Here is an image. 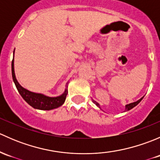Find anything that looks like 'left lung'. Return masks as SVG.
Segmentation results:
<instances>
[{
	"mask_svg": "<svg viewBox=\"0 0 160 160\" xmlns=\"http://www.w3.org/2000/svg\"><path fill=\"white\" fill-rule=\"evenodd\" d=\"M142 98H142L141 99H139V100H138V101H135V102L131 103V104H127V105H125V111H129V110H131V109H132V108H133L134 107H135V106H136L137 104H138V103H139L140 101H141L142 100ZM93 102L94 103V104H96V105L98 106V107L99 108H101V107H100V104H98V102H96V101H93Z\"/></svg>",
	"mask_w": 160,
	"mask_h": 160,
	"instance_id": "left-lung-1",
	"label": "left lung"
}]
</instances>
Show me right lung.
Masks as SVG:
<instances>
[{
	"label": "right lung",
	"mask_w": 160,
	"mask_h": 160,
	"mask_svg": "<svg viewBox=\"0 0 160 160\" xmlns=\"http://www.w3.org/2000/svg\"><path fill=\"white\" fill-rule=\"evenodd\" d=\"M11 73H12L13 81H14L16 88H17L18 91L19 92L22 98L34 108L39 109V110L49 111L60 107L65 102L66 98H67V95L68 93V90H67V84H68V83L66 85L67 88L65 89V91H64L62 94H61L60 96L55 97V98H50V97L46 96V95L42 94V93L31 92L29 90L22 88L19 84V83L18 82L17 79L15 77V74H14V58H13V60L11 62Z\"/></svg>",
	"instance_id": "obj_1"
}]
</instances>
